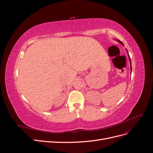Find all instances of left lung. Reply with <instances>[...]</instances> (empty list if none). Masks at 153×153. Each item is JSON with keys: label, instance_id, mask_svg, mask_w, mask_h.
I'll list each match as a JSON object with an SVG mask.
<instances>
[{"label": "left lung", "instance_id": "left-lung-1", "mask_svg": "<svg viewBox=\"0 0 153 153\" xmlns=\"http://www.w3.org/2000/svg\"><path fill=\"white\" fill-rule=\"evenodd\" d=\"M118 41H119V42L120 43H121L122 45H123V43L121 42V41H119V40H118V39H117ZM128 57H129V61H130V65H131V59H130V57H129V54H128Z\"/></svg>", "mask_w": 153, "mask_h": 153}]
</instances>
